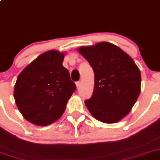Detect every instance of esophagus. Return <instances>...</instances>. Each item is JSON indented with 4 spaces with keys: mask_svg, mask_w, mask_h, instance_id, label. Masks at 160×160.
<instances>
[{
    "mask_svg": "<svg viewBox=\"0 0 160 160\" xmlns=\"http://www.w3.org/2000/svg\"><path fill=\"white\" fill-rule=\"evenodd\" d=\"M80 83H80V81H77V83H76V86H77V88H80Z\"/></svg>",
    "mask_w": 160,
    "mask_h": 160,
    "instance_id": "obj_1",
    "label": "esophagus"
}]
</instances>
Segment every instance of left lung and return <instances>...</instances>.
<instances>
[{"label": "left lung", "instance_id": "1", "mask_svg": "<svg viewBox=\"0 0 160 160\" xmlns=\"http://www.w3.org/2000/svg\"><path fill=\"white\" fill-rule=\"evenodd\" d=\"M78 52L94 73L92 96L85 105L94 119L115 123L131 112L141 92L142 77L133 58L115 44L99 42Z\"/></svg>", "mask_w": 160, "mask_h": 160}]
</instances>
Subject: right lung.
<instances>
[{"label":"right lung","mask_w":160,"mask_h":160,"mask_svg":"<svg viewBox=\"0 0 160 160\" xmlns=\"http://www.w3.org/2000/svg\"><path fill=\"white\" fill-rule=\"evenodd\" d=\"M65 53L56 50L39 55L18 76L14 98L23 117L37 126L58 120L76 90L62 66Z\"/></svg>","instance_id":"right-lung-1"}]
</instances>
